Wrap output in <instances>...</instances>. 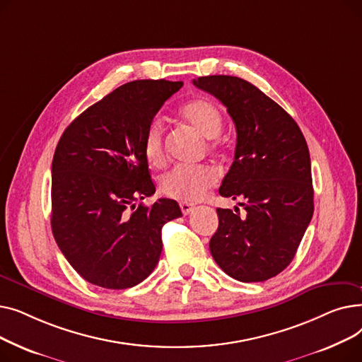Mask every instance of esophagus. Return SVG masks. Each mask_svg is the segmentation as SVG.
Masks as SVG:
<instances>
[{
    "label": "esophagus",
    "instance_id": "34e87169",
    "mask_svg": "<svg viewBox=\"0 0 362 362\" xmlns=\"http://www.w3.org/2000/svg\"><path fill=\"white\" fill-rule=\"evenodd\" d=\"M194 208H195V206H194V204H189V202H180V210H182V213H183L185 216L191 214Z\"/></svg>",
    "mask_w": 362,
    "mask_h": 362
}]
</instances>
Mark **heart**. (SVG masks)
Listing matches in <instances>:
<instances>
[{"mask_svg": "<svg viewBox=\"0 0 362 362\" xmlns=\"http://www.w3.org/2000/svg\"><path fill=\"white\" fill-rule=\"evenodd\" d=\"M180 116L206 139L217 138L223 129L221 112L210 100L195 98L187 101L180 108ZM163 135V123L154 119L148 124L144 136V156L151 165L164 163ZM216 145L217 142H210L211 148ZM217 180L218 173L210 165H177L160 179V191L171 199L194 202L201 199Z\"/></svg>", "mask_w": 362, "mask_h": 362, "instance_id": "obj_1", "label": "heart"}]
</instances>
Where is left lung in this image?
Instances as JSON below:
<instances>
[{
  "label": "left lung",
  "mask_w": 362,
  "mask_h": 362,
  "mask_svg": "<svg viewBox=\"0 0 362 362\" xmlns=\"http://www.w3.org/2000/svg\"><path fill=\"white\" fill-rule=\"evenodd\" d=\"M194 85L221 101L235 123V161L218 192L242 198L246 211L217 208L211 255L239 281L269 280L291 264L313 218L308 145L296 122L252 83L217 74Z\"/></svg>",
  "instance_id": "8db88e82"
}]
</instances>
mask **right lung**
Instances as JSON below:
<instances>
[{
    "instance_id": "1",
    "label": "right lung",
    "mask_w": 362,
    "mask_h": 362,
    "mask_svg": "<svg viewBox=\"0 0 362 362\" xmlns=\"http://www.w3.org/2000/svg\"><path fill=\"white\" fill-rule=\"evenodd\" d=\"M183 82L133 81L76 117L52 158L51 229L60 251L86 281L127 289L158 264L163 226L182 216L156 192L144 156L148 124Z\"/></svg>"
}]
</instances>
